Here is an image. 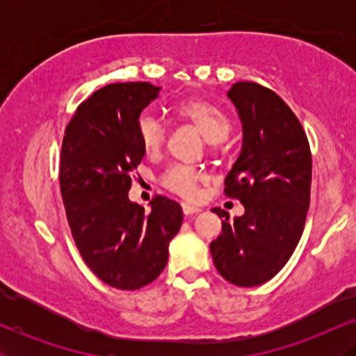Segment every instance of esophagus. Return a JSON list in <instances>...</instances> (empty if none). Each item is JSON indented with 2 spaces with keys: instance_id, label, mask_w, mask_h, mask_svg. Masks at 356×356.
<instances>
[{
  "instance_id": "esophagus-1",
  "label": "esophagus",
  "mask_w": 356,
  "mask_h": 356,
  "mask_svg": "<svg viewBox=\"0 0 356 356\" xmlns=\"http://www.w3.org/2000/svg\"><path fill=\"white\" fill-rule=\"evenodd\" d=\"M199 211H201L199 207H192V206H189V204H182V212H184V216H187V218H189V216L197 214Z\"/></svg>"
}]
</instances>
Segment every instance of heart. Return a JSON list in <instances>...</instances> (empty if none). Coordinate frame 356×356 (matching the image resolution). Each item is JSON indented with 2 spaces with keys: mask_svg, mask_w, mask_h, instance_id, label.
<instances>
[{
  "mask_svg": "<svg viewBox=\"0 0 356 356\" xmlns=\"http://www.w3.org/2000/svg\"><path fill=\"white\" fill-rule=\"evenodd\" d=\"M175 113L181 120L187 122L199 130V134L211 144H218L229 136L231 118L222 108L204 99H187L181 102L175 108ZM137 137L142 149L147 155L161 152L165 144V125L152 112H142L136 124ZM204 179L201 170L186 165L170 167L162 177L165 189L184 199H195L199 192V182Z\"/></svg>",
  "mask_w": 356,
  "mask_h": 356,
  "instance_id": "heart-1",
  "label": "heart"
}]
</instances>
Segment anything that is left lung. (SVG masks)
Returning <instances> with one entry per match:
<instances>
[{
    "label": "left lung",
    "instance_id": "8db88e82",
    "mask_svg": "<svg viewBox=\"0 0 356 356\" xmlns=\"http://www.w3.org/2000/svg\"><path fill=\"white\" fill-rule=\"evenodd\" d=\"M243 124V149L227 174V197L244 214L211 243L219 275L236 286H259L288 263L303 234L312 187V150L293 110L273 90L238 81L227 92Z\"/></svg>",
    "mask_w": 356,
    "mask_h": 356
}]
</instances>
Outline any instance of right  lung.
<instances>
[{
	"instance_id": "add662e5",
	"label": "right lung",
	"mask_w": 356,
	"mask_h": 356,
	"mask_svg": "<svg viewBox=\"0 0 356 356\" xmlns=\"http://www.w3.org/2000/svg\"><path fill=\"white\" fill-rule=\"evenodd\" d=\"M161 87L110 83L79 105L65 129L60 191L85 264L118 289L144 288L164 271L182 226L175 201L155 195L150 212L130 202V172L144 159L136 124Z\"/></svg>"
}]
</instances>
